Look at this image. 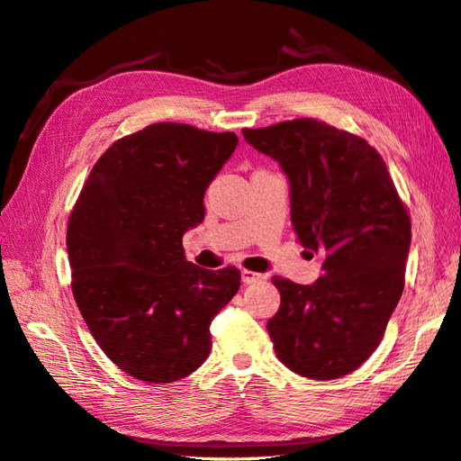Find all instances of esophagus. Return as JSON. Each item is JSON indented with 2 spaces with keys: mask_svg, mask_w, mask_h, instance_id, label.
<instances>
[{
  "mask_svg": "<svg viewBox=\"0 0 461 461\" xmlns=\"http://www.w3.org/2000/svg\"><path fill=\"white\" fill-rule=\"evenodd\" d=\"M261 278H263V275H261V273L248 271V269H244V271H242V283H244V285H254V283H259Z\"/></svg>",
  "mask_w": 461,
  "mask_h": 461,
  "instance_id": "esophagus-1",
  "label": "esophagus"
}]
</instances>
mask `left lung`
I'll return each instance as SVG.
<instances>
[{
  "label": "left lung",
  "mask_w": 461,
  "mask_h": 461,
  "mask_svg": "<svg viewBox=\"0 0 461 461\" xmlns=\"http://www.w3.org/2000/svg\"><path fill=\"white\" fill-rule=\"evenodd\" d=\"M242 134L281 165L292 227L323 271L313 285L273 276L281 308L267 330L276 357L308 379H339L376 350L396 310L411 244L408 212L364 138L315 119Z\"/></svg>",
  "instance_id": "1"
}]
</instances>
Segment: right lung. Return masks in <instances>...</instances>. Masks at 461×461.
Wrapping results in <instances>:
<instances>
[{"label": "right lung", "instance_id": "add662e5", "mask_svg": "<svg viewBox=\"0 0 461 461\" xmlns=\"http://www.w3.org/2000/svg\"><path fill=\"white\" fill-rule=\"evenodd\" d=\"M236 146L234 132L149 124L111 146L80 192L67 229L73 294L104 354L134 379L196 371L209 325L240 288L239 269H202L183 249Z\"/></svg>", "mask_w": 461, "mask_h": 461}]
</instances>
